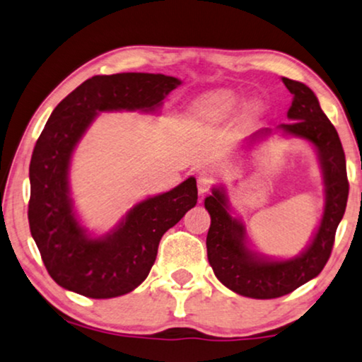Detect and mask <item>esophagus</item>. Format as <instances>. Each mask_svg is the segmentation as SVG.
I'll use <instances>...</instances> for the list:
<instances>
[{"instance_id": "34e87169", "label": "esophagus", "mask_w": 362, "mask_h": 362, "mask_svg": "<svg viewBox=\"0 0 362 362\" xmlns=\"http://www.w3.org/2000/svg\"><path fill=\"white\" fill-rule=\"evenodd\" d=\"M197 187H199L200 194H206V192H210L211 189V180L206 177H200L199 180H197Z\"/></svg>"}]
</instances>
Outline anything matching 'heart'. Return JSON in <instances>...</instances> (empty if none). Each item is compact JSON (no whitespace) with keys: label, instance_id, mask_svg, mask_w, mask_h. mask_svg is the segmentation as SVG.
<instances>
[{"label":"heart","instance_id":"heart-1","mask_svg":"<svg viewBox=\"0 0 362 362\" xmlns=\"http://www.w3.org/2000/svg\"><path fill=\"white\" fill-rule=\"evenodd\" d=\"M238 104V98L230 90H216L204 95L194 104V115L202 122H218L225 119L235 105Z\"/></svg>","mask_w":362,"mask_h":362}]
</instances>
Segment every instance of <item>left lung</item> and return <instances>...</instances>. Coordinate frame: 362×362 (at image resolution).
Segmentation results:
<instances>
[{"mask_svg": "<svg viewBox=\"0 0 362 362\" xmlns=\"http://www.w3.org/2000/svg\"><path fill=\"white\" fill-rule=\"evenodd\" d=\"M283 83L293 94L288 110L291 122L278 125V129L306 139L316 147L325 177V214L310 247L291 259L274 262L258 258L245 245L243 225L228 214L225 192L214 189L205 199V209L211 218L206 235V255L215 276L231 291L257 300L285 296L321 273L331 257L336 230L349 195L346 157L334 125L322 112L317 98L308 86L288 77H283ZM269 132V129H263L252 139Z\"/></svg>", "mask_w": 362, "mask_h": 362, "instance_id": "1", "label": "left lung"}]
</instances>
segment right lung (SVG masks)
Returning <instances> with one entry per match:
<instances>
[{
  "mask_svg": "<svg viewBox=\"0 0 362 362\" xmlns=\"http://www.w3.org/2000/svg\"><path fill=\"white\" fill-rule=\"evenodd\" d=\"M177 86V77L147 72L94 76L52 110L33 151L28 220L42 263L59 286L95 300L132 291L151 272L162 235L195 206L197 180L190 177L137 204L105 237L89 238L69 199L72 151L98 112H152Z\"/></svg>",
  "mask_w": 362,
  "mask_h": 362,
  "instance_id": "1",
  "label": "right lung"
}]
</instances>
